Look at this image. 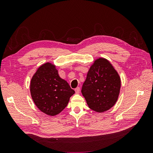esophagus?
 Segmentation results:
<instances>
[{
	"mask_svg": "<svg viewBox=\"0 0 153 153\" xmlns=\"http://www.w3.org/2000/svg\"><path fill=\"white\" fill-rule=\"evenodd\" d=\"M75 92H76V94H78L80 92V87H76V89H75Z\"/></svg>",
	"mask_w": 153,
	"mask_h": 153,
	"instance_id": "1",
	"label": "esophagus"
}]
</instances>
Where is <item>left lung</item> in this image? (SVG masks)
Returning a JSON list of instances; mask_svg holds the SVG:
<instances>
[{
  "label": "left lung",
  "mask_w": 153,
  "mask_h": 153,
  "mask_svg": "<svg viewBox=\"0 0 153 153\" xmlns=\"http://www.w3.org/2000/svg\"><path fill=\"white\" fill-rule=\"evenodd\" d=\"M121 84V78L112 64L105 58H99L87 73L82 94L91 110L104 112L116 103Z\"/></svg>",
  "instance_id": "obj_1"
}]
</instances>
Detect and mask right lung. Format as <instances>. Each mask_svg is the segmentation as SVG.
Masks as SVG:
<instances>
[{
	"instance_id": "add662e5",
	"label": "right lung",
	"mask_w": 153,
	"mask_h": 153,
	"mask_svg": "<svg viewBox=\"0 0 153 153\" xmlns=\"http://www.w3.org/2000/svg\"><path fill=\"white\" fill-rule=\"evenodd\" d=\"M30 91L37 107L50 116L61 112L75 92L59 76L56 66L50 62L37 69L30 81Z\"/></svg>"
}]
</instances>
